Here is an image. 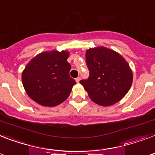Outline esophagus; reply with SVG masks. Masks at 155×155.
<instances>
[{"mask_svg":"<svg viewBox=\"0 0 155 155\" xmlns=\"http://www.w3.org/2000/svg\"><path fill=\"white\" fill-rule=\"evenodd\" d=\"M80 80H81V78H80V77H77V78H76V79H75V81L77 82V83H80Z\"/></svg>","mask_w":155,"mask_h":155,"instance_id":"1","label":"esophagus"}]
</instances>
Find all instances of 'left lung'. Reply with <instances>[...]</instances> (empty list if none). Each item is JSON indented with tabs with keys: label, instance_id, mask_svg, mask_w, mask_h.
I'll list each match as a JSON object with an SVG mask.
<instances>
[{
	"label": "left lung",
	"instance_id": "left-lung-1",
	"mask_svg": "<svg viewBox=\"0 0 155 155\" xmlns=\"http://www.w3.org/2000/svg\"><path fill=\"white\" fill-rule=\"evenodd\" d=\"M86 63L89 77L80 83L95 104L104 107L113 105L130 90L132 71L118 52L104 47L90 48L86 51Z\"/></svg>",
	"mask_w": 155,
	"mask_h": 155
}]
</instances>
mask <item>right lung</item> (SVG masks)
<instances>
[{"label": "right lung", "mask_w": 155, "mask_h": 155, "mask_svg": "<svg viewBox=\"0 0 155 155\" xmlns=\"http://www.w3.org/2000/svg\"><path fill=\"white\" fill-rule=\"evenodd\" d=\"M68 56V51L53 50L30 60L22 72V84L32 100L42 106L55 107L68 99L76 84L69 75Z\"/></svg>", "instance_id": "add662e5"}]
</instances>
